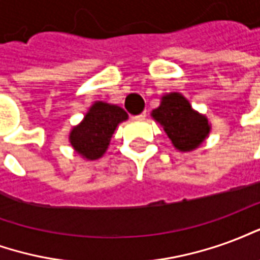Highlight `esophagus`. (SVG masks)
Segmentation results:
<instances>
[{
  "label": "esophagus",
  "instance_id": "obj_1",
  "mask_svg": "<svg viewBox=\"0 0 260 260\" xmlns=\"http://www.w3.org/2000/svg\"><path fill=\"white\" fill-rule=\"evenodd\" d=\"M147 113L146 111H143V113H141L139 115H135V119H138V121H143V119L146 118Z\"/></svg>",
  "mask_w": 260,
  "mask_h": 260
}]
</instances>
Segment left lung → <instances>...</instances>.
I'll return each instance as SVG.
<instances>
[{"instance_id": "1", "label": "left lung", "mask_w": 260, "mask_h": 260, "mask_svg": "<svg viewBox=\"0 0 260 260\" xmlns=\"http://www.w3.org/2000/svg\"><path fill=\"white\" fill-rule=\"evenodd\" d=\"M152 117L163 126L180 152L196 149L210 132L206 117L195 111L181 93H169L161 97V103L153 110Z\"/></svg>"}]
</instances>
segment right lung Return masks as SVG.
I'll list each match as a JSON object with an SVG mask.
<instances>
[{
  "label": "right lung",
  "instance_id": "right-lung-1",
  "mask_svg": "<svg viewBox=\"0 0 260 260\" xmlns=\"http://www.w3.org/2000/svg\"><path fill=\"white\" fill-rule=\"evenodd\" d=\"M128 119V114L118 106L96 102L79 125L72 128L69 142L82 157L87 160L100 158L107 150L115 128Z\"/></svg>",
  "mask_w": 260,
  "mask_h": 260
}]
</instances>
